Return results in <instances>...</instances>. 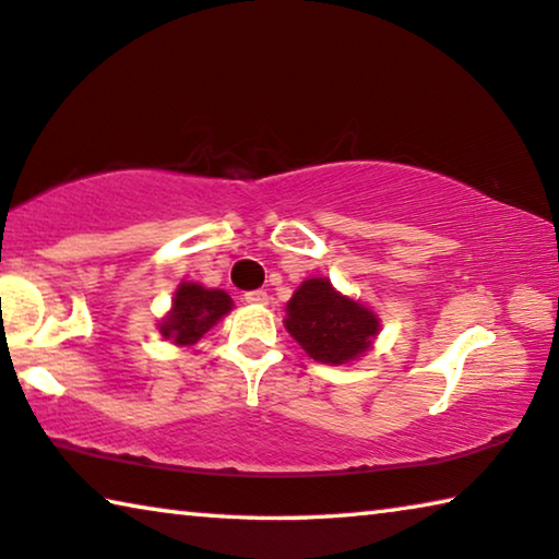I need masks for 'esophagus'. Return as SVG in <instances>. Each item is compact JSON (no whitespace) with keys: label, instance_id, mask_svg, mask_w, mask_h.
<instances>
[{"label":"esophagus","instance_id":"esophagus-1","mask_svg":"<svg viewBox=\"0 0 559 559\" xmlns=\"http://www.w3.org/2000/svg\"><path fill=\"white\" fill-rule=\"evenodd\" d=\"M246 304H258V306H263V304H269V294H265V290H248L246 294Z\"/></svg>","mask_w":559,"mask_h":559}]
</instances>
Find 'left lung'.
<instances>
[{"label": "left lung", "mask_w": 559, "mask_h": 559, "mask_svg": "<svg viewBox=\"0 0 559 559\" xmlns=\"http://www.w3.org/2000/svg\"><path fill=\"white\" fill-rule=\"evenodd\" d=\"M286 329L313 361L338 366L369 352L379 319L371 308L338 294L329 278H308L286 306Z\"/></svg>", "instance_id": "1"}]
</instances>
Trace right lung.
Returning <instances> with one entry per match:
<instances>
[{"mask_svg": "<svg viewBox=\"0 0 559 559\" xmlns=\"http://www.w3.org/2000/svg\"><path fill=\"white\" fill-rule=\"evenodd\" d=\"M233 308L230 296L221 288L182 281L175 290L173 308L160 321V333L175 346H193Z\"/></svg>", "mask_w": 559, "mask_h": 559, "instance_id": "add662e5", "label": "right lung"}]
</instances>
